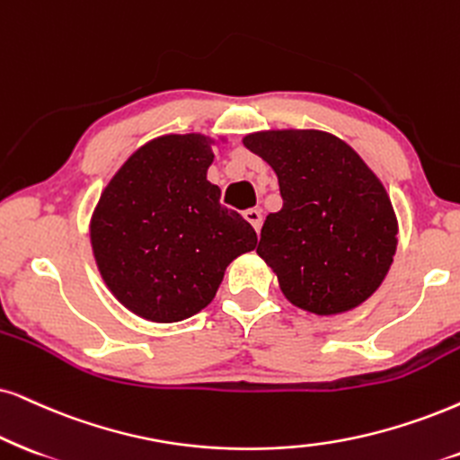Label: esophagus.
Segmentation results:
<instances>
[{
  "mask_svg": "<svg viewBox=\"0 0 460 460\" xmlns=\"http://www.w3.org/2000/svg\"><path fill=\"white\" fill-rule=\"evenodd\" d=\"M243 218H246L248 223L254 226V231L259 234L261 225H263V214H261V210H257V208H250V210L243 212Z\"/></svg>",
  "mask_w": 460,
  "mask_h": 460,
  "instance_id": "esophagus-1",
  "label": "esophagus"
}]
</instances>
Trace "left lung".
<instances>
[{"label": "left lung", "mask_w": 460, "mask_h": 460, "mask_svg": "<svg viewBox=\"0 0 460 460\" xmlns=\"http://www.w3.org/2000/svg\"><path fill=\"white\" fill-rule=\"evenodd\" d=\"M243 146L270 163L282 210L265 218L259 257L290 304L333 316L369 299L391 270L397 217L365 161L331 133L259 131Z\"/></svg>", "instance_id": "8db88e82"}]
</instances>
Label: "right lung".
Masks as SVG:
<instances>
[{
    "label": "right lung",
    "mask_w": 460,
    "mask_h": 460,
    "mask_svg": "<svg viewBox=\"0 0 460 460\" xmlns=\"http://www.w3.org/2000/svg\"><path fill=\"white\" fill-rule=\"evenodd\" d=\"M212 139L163 136L137 148L103 189L91 243L114 297L153 323H178L217 295L226 265L257 234L208 182Z\"/></svg>",
    "instance_id": "right-lung-1"
}]
</instances>
